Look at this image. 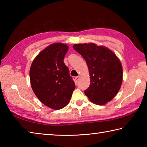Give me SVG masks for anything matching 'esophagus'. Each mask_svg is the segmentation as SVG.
I'll list each match as a JSON object with an SVG mask.
<instances>
[{
	"label": "esophagus",
	"instance_id": "34e87169",
	"mask_svg": "<svg viewBox=\"0 0 147 147\" xmlns=\"http://www.w3.org/2000/svg\"><path fill=\"white\" fill-rule=\"evenodd\" d=\"M79 79H80V76H79L75 77V79H74V81H75L76 83L78 82V80H79Z\"/></svg>",
	"mask_w": 147,
	"mask_h": 147
}]
</instances>
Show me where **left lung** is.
<instances>
[{
  "label": "left lung",
  "mask_w": 147,
  "mask_h": 147,
  "mask_svg": "<svg viewBox=\"0 0 147 147\" xmlns=\"http://www.w3.org/2000/svg\"><path fill=\"white\" fill-rule=\"evenodd\" d=\"M73 48L83 57L88 67L91 83L84 93L97 105L111 101L123 82V67L118 57L107 47L93 43L74 44Z\"/></svg>",
  "instance_id": "1"
}]
</instances>
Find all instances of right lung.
I'll return each instance as SVG.
<instances>
[{"instance_id": "add662e5", "label": "right lung", "mask_w": 147, "mask_h": 147, "mask_svg": "<svg viewBox=\"0 0 147 147\" xmlns=\"http://www.w3.org/2000/svg\"><path fill=\"white\" fill-rule=\"evenodd\" d=\"M69 47L56 43L38 54L31 65L30 79L32 90L45 105L60 109L67 105L75 89L67 67L63 62Z\"/></svg>"}]
</instances>
